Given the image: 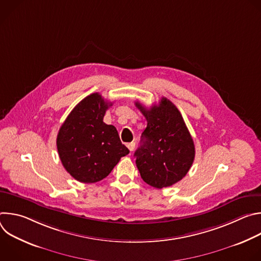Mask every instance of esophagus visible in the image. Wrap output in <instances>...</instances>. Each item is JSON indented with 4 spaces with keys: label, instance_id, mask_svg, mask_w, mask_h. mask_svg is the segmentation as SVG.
I'll list each match as a JSON object with an SVG mask.
<instances>
[{
    "label": "esophagus",
    "instance_id": "1",
    "mask_svg": "<svg viewBox=\"0 0 261 261\" xmlns=\"http://www.w3.org/2000/svg\"><path fill=\"white\" fill-rule=\"evenodd\" d=\"M127 147L129 148L130 152H132V151L134 150V147H135V142H129V143H127Z\"/></svg>",
    "mask_w": 261,
    "mask_h": 261
}]
</instances>
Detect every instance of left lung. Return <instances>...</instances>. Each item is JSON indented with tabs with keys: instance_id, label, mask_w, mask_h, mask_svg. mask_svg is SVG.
<instances>
[{
	"instance_id": "1",
	"label": "left lung",
	"mask_w": 261,
	"mask_h": 261,
	"mask_svg": "<svg viewBox=\"0 0 261 261\" xmlns=\"http://www.w3.org/2000/svg\"><path fill=\"white\" fill-rule=\"evenodd\" d=\"M136 107L147 121L140 146L134 153L141 178L154 188L162 189L179 181L192 166L195 146L176 106L166 98L158 105Z\"/></svg>"
}]
</instances>
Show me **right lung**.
I'll list each match as a JSON object with an SVG mask.
<instances>
[{
  "label": "right lung",
  "mask_w": 261,
  "mask_h": 261,
  "mask_svg": "<svg viewBox=\"0 0 261 261\" xmlns=\"http://www.w3.org/2000/svg\"><path fill=\"white\" fill-rule=\"evenodd\" d=\"M111 105L99 93L91 94L72 109L59 130L60 159L79 181L91 184L103 179L129 154L116 127L103 122Z\"/></svg>",
  "instance_id": "right-lung-1"
}]
</instances>
